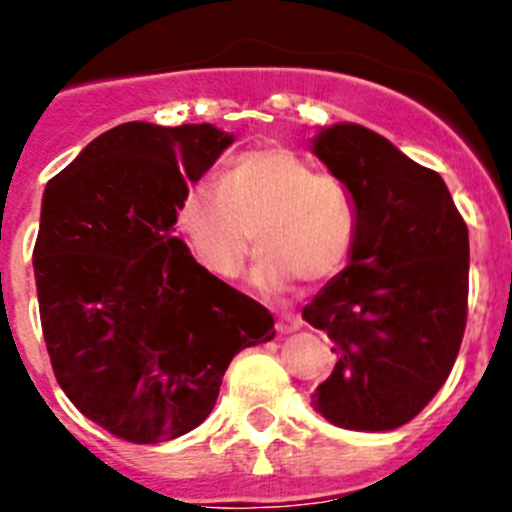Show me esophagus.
Returning a JSON list of instances; mask_svg holds the SVG:
<instances>
[{"label": "esophagus", "mask_w": 512, "mask_h": 512, "mask_svg": "<svg viewBox=\"0 0 512 512\" xmlns=\"http://www.w3.org/2000/svg\"><path fill=\"white\" fill-rule=\"evenodd\" d=\"M298 328H303V321H300V315L283 313L278 318V331L280 333H293V331H298Z\"/></svg>", "instance_id": "1"}]
</instances>
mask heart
<instances>
[{
	"instance_id": "1",
	"label": "heart",
	"mask_w": 512,
	"mask_h": 512,
	"mask_svg": "<svg viewBox=\"0 0 512 512\" xmlns=\"http://www.w3.org/2000/svg\"><path fill=\"white\" fill-rule=\"evenodd\" d=\"M174 224L191 257L214 278H237L252 245L262 250L255 283L283 290L323 283L351 260L358 207L346 181L288 148H255L227 161L214 181L181 194Z\"/></svg>"
}]
</instances>
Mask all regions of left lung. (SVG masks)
Masks as SVG:
<instances>
[{
    "label": "left lung",
    "mask_w": 512,
    "mask_h": 512,
    "mask_svg": "<svg viewBox=\"0 0 512 512\" xmlns=\"http://www.w3.org/2000/svg\"><path fill=\"white\" fill-rule=\"evenodd\" d=\"M313 154L346 181L358 207L348 267L303 308L338 356L313 391V409L336 427L389 432L427 407L460 353L467 224L437 171L369 128H323Z\"/></svg>",
    "instance_id": "left-lung-1"
}]
</instances>
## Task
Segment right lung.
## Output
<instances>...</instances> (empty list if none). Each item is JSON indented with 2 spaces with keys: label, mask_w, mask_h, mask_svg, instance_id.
<instances>
[{
  "label": "right lung",
  "mask_w": 512,
  "mask_h": 512,
  "mask_svg": "<svg viewBox=\"0 0 512 512\" xmlns=\"http://www.w3.org/2000/svg\"><path fill=\"white\" fill-rule=\"evenodd\" d=\"M232 141L212 123H123L42 194L32 265L52 371L90 422L126 442L199 427L229 361L275 338L270 310L171 234L181 194Z\"/></svg>",
  "instance_id": "add662e5"
}]
</instances>
